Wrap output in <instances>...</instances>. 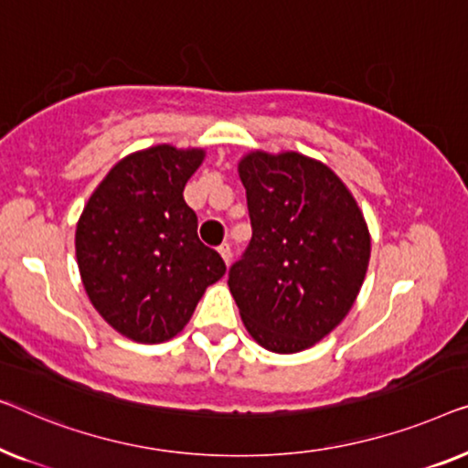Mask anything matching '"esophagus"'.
Returning a JSON list of instances; mask_svg holds the SVG:
<instances>
[{
	"label": "esophagus",
	"mask_w": 468,
	"mask_h": 468,
	"mask_svg": "<svg viewBox=\"0 0 468 468\" xmlns=\"http://www.w3.org/2000/svg\"><path fill=\"white\" fill-rule=\"evenodd\" d=\"M218 252H220V256H222V259H225V262L229 265V262H231V256H233V252H231V243H229V241L220 243Z\"/></svg>",
	"instance_id": "1"
}]
</instances>
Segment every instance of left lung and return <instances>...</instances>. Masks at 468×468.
Masks as SVG:
<instances>
[{"label": "left lung", "instance_id": "left-lung-1", "mask_svg": "<svg viewBox=\"0 0 468 468\" xmlns=\"http://www.w3.org/2000/svg\"><path fill=\"white\" fill-rule=\"evenodd\" d=\"M250 237L229 269L248 333L294 354L326 337L363 286L371 239L344 182L297 153H252L239 163Z\"/></svg>", "mask_w": 468, "mask_h": 468}]
</instances>
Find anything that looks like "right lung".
Listing matches in <instances>:
<instances>
[{
	"label": "right lung",
	"mask_w": 468,
	"mask_h": 468,
	"mask_svg": "<svg viewBox=\"0 0 468 468\" xmlns=\"http://www.w3.org/2000/svg\"><path fill=\"white\" fill-rule=\"evenodd\" d=\"M203 150L154 146L122 159L90 195L76 229L82 284L124 337L161 344L186 326L225 261L197 235L184 186Z\"/></svg>",
	"instance_id": "obj_1"
}]
</instances>
